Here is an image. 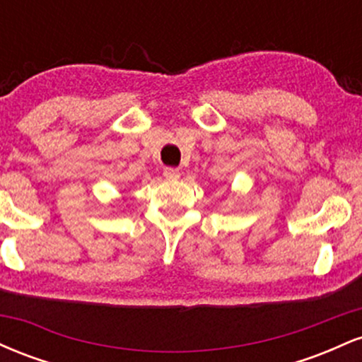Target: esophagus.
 <instances>
[{"instance_id": "34e87169", "label": "esophagus", "mask_w": 362, "mask_h": 362, "mask_svg": "<svg viewBox=\"0 0 362 362\" xmlns=\"http://www.w3.org/2000/svg\"><path fill=\"white\" fill-rule=\"evenodd\" d=\"M163 175H165V178H167V180H177L178 177H180V173H178V170L177 168H165L163 170Z\"/></svg>"}]
</instances>
